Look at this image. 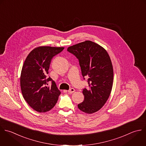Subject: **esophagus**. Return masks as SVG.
Returning a JSON list of instances; mask_svg holds the SVG:
<instances>
[{
  "instance_id": "esophagus-1",
  "label": "esophagus",
  "mask_w": 146,
  "mask_h": 146,
  "mask_svg": "<svg viewBox=\"0 0 146 146\" xmlns=\"http://www.w3.org/2000/svg\"><path fill=\"white\" fill-rule=\"evenodd\" d=\"M68 92V93H74V92H75V89H74V88H71V89H70Z\"/></svg>"
}]
</instances>
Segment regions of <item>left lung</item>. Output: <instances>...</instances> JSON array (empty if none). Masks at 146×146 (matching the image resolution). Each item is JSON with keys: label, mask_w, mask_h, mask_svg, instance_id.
<instances>
[{"label": "left lung", "mask_w": 146, "mask_h": 146, "mask_svg": "<svg viewBox=\"0 0 146 146\" xmlns=\"http://www.w3.org/2000/svg\"><path fill=\"white\" fill-rule=\"evenodd\" d=\"M67 50L78 59L84 79L88 78L89 87L83 89L84 100L78 108L85 113H96L111 92L114 73L110 56L102 46L89 40L69 46Z\"/></svg>", "instance_id": "left-lung-1"}]
</instances>
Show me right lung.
<instances>
[{
	"mask_svg": "<svg viewBox=\"0 0 146 146\" xmlns=\"http://www.w3.org/2000/svg\"><path fill=\"white\" fill-rule=\"evenodd\" d=\"M64 47L38 46L27 57L21 72L20 86L23 96L35 111L45 113L56 104L61 92L48 74L52 58L60 53ZM52 82L50 87L47 86Z\"/></svg>",
	"mask_w": 146,
	"mask_h": 146,
	"instance_id": "obj_1",
	"label": "right lung"
}]
</instances>
